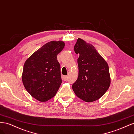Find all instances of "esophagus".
Here are the masks:
<instances>
[{"label":"esophagus","instance_id":"34e87169","mask_svg":"<svg viewBox=\"0 0 134 134\" xmlns=\"http://www.w3.org/2000/svg\"><path fill=\"white\" fill-rule=\"evenodd\" d=\"M67 77H68L67 76H64L63 77V79L64 80H66L67 79Z\"/></svg>","mask_w":134,"mask_h":134}]
</instances>
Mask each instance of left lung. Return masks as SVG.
<instances>
[{
  "label": "left lung",
  "instance_id": "obj_1",
  "mask_svg": "<svg viewBox=\"0 0 134 134\" xmlns=\"http://www.w3.org/2000/svg\"><path fill=\"white\" fill-rule=\"evenodd\" d=\"M77 59L79 76L72 89L79 98L86 102L98 100L110 84L109 67L92 44L78 38L74 47Z\"/></svg>",
  "mask_w": 134,
  "mask_h": 134
}]
</instances>
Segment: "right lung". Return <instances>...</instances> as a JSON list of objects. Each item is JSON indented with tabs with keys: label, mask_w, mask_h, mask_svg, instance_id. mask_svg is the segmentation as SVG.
Instances as JSON below:
<instances>
[{
	"label": "right lung",
	"mask_w": 134,
	"mask_h": 134,
	"mask_svg": "<svg viewBox=\"0 0 134 134\" xmlns=\"http://www.w3.org/2000/svg\"><path fill=\"white\" fill-rule=\"evenodd\" d=\"M62 41H51L26 60L22 80L27 91L40 102L55 96L62 81L57 55L63 50Z\"/></svg>",
	"instance_id": "right-lung-1"
}]
</instances>
